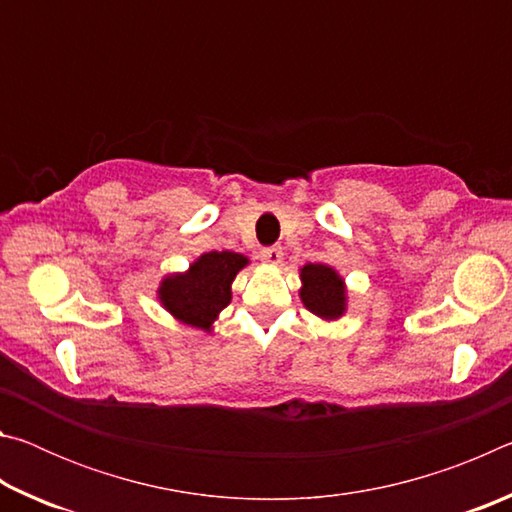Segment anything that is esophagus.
Masks as SVG:
<instances>
[{"instance_id":"obj_1","label":"esophagus","mask_w":512,"mask_h":512,"mask_svg":"<svg viewBox=\"0 0 512 512\" xmlns=\"http://www.w3.org/2000/svg\"><path fill=\"white\" fill-rule=\"evenodd\" d=\"M259 257H262V262L277 266V264L282 262L284 253H282V248H280V246H268V248H262V253H259Z\"/></svg>"}]
</instances>
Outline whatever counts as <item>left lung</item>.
<instances>
[{"instance_id":"8db88e82","label":"left lung","mask_w":512,"mask_h":512,"mask_svg":"<svg viewBox=\"0 0 512 512\" xmlns=\"http://www.w3.org/2000/svg\"><path fill=\"white\" fill-rule=\"evenodd\" d=\"M300 298L305 307L323 320H336L345 314L348 296H345L343 277L327 264H305L300 268Z\"/></svg>"}]
</instances>
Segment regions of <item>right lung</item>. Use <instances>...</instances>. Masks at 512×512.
I'll return each mask as SVG.
<instances>
[{"label": "right lung", "instance_id": "1", "mask_svg": "<svg viewBox=\"0 0 512 512\" xmlns=\"http://www.w3.org/2000/svg\"><path fill=\"white\" fill-rule=\"evenodd\" d=\"M248 257L232 250L203 253L185 273L167 275L160 282L158 300L180 323L212 332L214 320L230 305L232 282Z\"/></svg>", "mask_w": 512, "mask_h": 512}]
</instances>
